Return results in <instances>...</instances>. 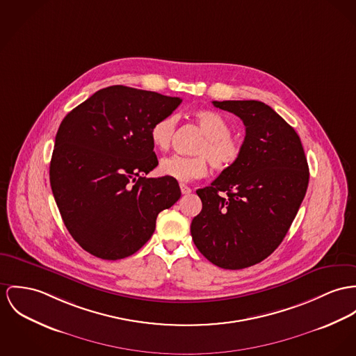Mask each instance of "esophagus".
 Instances as JSON below:
<instances>
[{"label":"esophagus","mask_w":356,"mask_h":356,"mask_svg":"<svg viewBox=\"0 0 356 356\" xmlns=\"http://www.w3.org/2000/svg\"><path fill=\"white\" fill-rule=\"evenodd\" d=\"M180 190H181L183 195H187V193L191 192V188L188 186H186V184H180Z\"/></svg>","instance_id":"34e87169"}]
</instances>
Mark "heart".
Wrapping results in <instances>:
<instances>
[{
  "instance_id": "1",
  "label": "heart",
  "mask_w": 356,
  "mask_h": 356,
  "mask_svg": "<svg viewBox=\"0 0 356 356\" xmlns=\"http://www.w3.org/2000/svg\"><path fill=\"white\" fill-rule=\"evenodd\" d=\"M193 118L204 134V140L196 149L200 156L186 157L175 154L166 157L160 164V172L177 181H191L206 176L209 169L207 156L216 169L223 170L237 164L243 154V142L230 136L232 127L220 113L202 110L195 112ZM176 124L177 118L175 115L159 119L150 130L152 143L160 150H168L172 145Z\"/></svg>"
}]
</instances>
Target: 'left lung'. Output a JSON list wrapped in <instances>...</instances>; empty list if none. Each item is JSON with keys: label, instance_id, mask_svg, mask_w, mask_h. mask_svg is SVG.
Masks as SVG:
<instances>
[{"label": "left lung", "instance_id": "1", "mask_svg": "<svg viewBox=\"0 0 356 356\" xmlns=\"http://www.w3.org/2000/svg\"><path fill=\"white\" fill-rule=\"evenodd\" d=\"M245 126L238 163L197 190L202 211L192 219L199 252L225 270L267 259L287 234L309 184V166L296 130L256 100L213 102Z\"/></svg>", "mask_w": 356, "mask_h": 356}]
</instances>
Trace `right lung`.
<instances>
[{"label":"right lung","mask_w":356,"mask_h":356,"mask_svg":"<svg viewBox=\"0 0 356 356\" xmlns=\"http://www.w3.org/2000/svg\"><path fill=\"white\" fill-rule=\"evenodd\" d=\"M180 103V97L113 85L62 120L50 184L65 226L90 254L131 256L153 236L157 216L180 199L177 180L145 177L159 165L152 126Z\"/></svg>","instance_id":"obj_1"}]
</instances>
